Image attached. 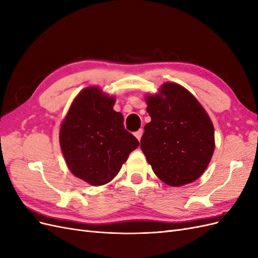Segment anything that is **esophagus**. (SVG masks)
<instances>
[{
    "instance_id": "1",
    "label": "esophagus",
    "mask_w": 258,
    "mask_h": 258,
    "mask_svg": "<svg viewBox=\"0 0 258 258\" xmlns=\"http://www.w3.org/2000/svg\"><path fill=\"white\" fill-rule=\"evenodd\" d=\"M142 135H143V129H140V130H138L136 134H135V136H136V138L139 140H141V137H142Z\"/></svg>"
}]
</instances>
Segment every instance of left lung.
Wrapping results in <instances>:
<instances>
[{"mask_svg": "<svg viewBox=\"0 0 258 258\" xmlns=\"http://www.w3.org/2000/svg\"><path fill=\"white\" fill-rule=\"evenodd\" d=\"M151 122L145 124L141 150L154 173L170 186L196 181L214 152V127L191 93L174 83L146 97Z\"/></svg>", "mask_w": 258, "mask_h": 258, "instance_id": "8db88e82", "label": "left lung"}]
</instances>
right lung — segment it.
Masks as SVG:
<instances>
[{"label":"right lung","mask_w":258,"mask_h":258,"mask_svg":"<svg viewBox=\"0 0 258 258\" xmlns=\"http://www.w3.org/2000/svg\"><path fill=\"white\" fill-rule=\"evenodd\" d=\"M114 103L115 98L100 88H85L60 127V146L70 171L93 186L112 181L140 144L124 129L123 116L113 110Z\"/></svg>","instance_id":"right-lung-1"}]
</instances>
